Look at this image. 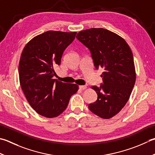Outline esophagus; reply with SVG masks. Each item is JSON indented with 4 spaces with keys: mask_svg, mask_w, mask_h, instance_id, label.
Wrapping results in <instances>:
<instances>
[{
    "mask_svg": "<svg viewBox=\"0 0 155 155\" xmlns=\"http://www.w3.org/2000/svg\"><path fill=\"white\" fill-rule=\"evenodd\" d=\"M86 89H87V86H85V85H81V86H79V89L81 90V91H83V90Z\"/></svg>",
    "mask_w": 155,
    "mask_h": 155,
    "instance_id": "obj_1",
    "label": "esophagus"
}]
</instances>
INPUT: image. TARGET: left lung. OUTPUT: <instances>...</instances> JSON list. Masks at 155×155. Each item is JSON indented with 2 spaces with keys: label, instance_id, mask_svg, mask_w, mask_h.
Listing matches in <instances>:
<instances>
[{
  "label": "left lung",
  "instance_id": "obj_1",
  "mask_svg": "<svg viewBox=\"0 0 155 155\" xmlns=\"http://www.w3.org/2000/svg\"><path fill=\"white\" fill-rule=\"evenodd\" d=\"M77 38L89 48L96 69L103 68V84L91 88L97 94L90 111L103 119H110L128 101L136 81L134 58L128 44L116 33L104 28L78 33Z\"/></svg>",
  "mask_w": 155,
  "mask_h": 155
}]
</instances>
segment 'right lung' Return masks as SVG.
Wrapping results in <instances>:
<instances>
[{
	"instance_id": "obj_1",
	"label": "right lung",
	"mask_w": 155,
	"mask_h": 155,
	"mask_svg": "<svg viewBox=\"0 0 155 155\" xmlns=\"http://www.w3.org/2000/svg\"><path fill=\"white\" fill-rule=\"evenodd\" d=\"M77 32L48 31L31 39L21 53L20 84L31 107L42 116H58L67 107L71 97L77 92L76 84L62 83L53 77L64 51Z\"/></svg>"
}]
</instances>
